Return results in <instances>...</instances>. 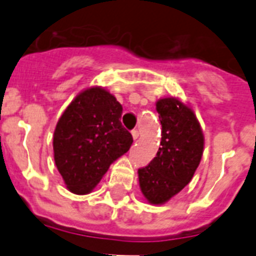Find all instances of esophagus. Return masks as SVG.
I'll return each instance as SVG.
<instances>
[{
	"label": "esophagus",
	"instance_id": "1",
	"mask_svg": "<svg viewBox=\"0 0 256 256\" xmlns=\"http://www.w3.org/2000/svg\"><path fill=\"white\" fill-rule=\"evenodd\" d=\"M131 135H132L134 140H136V139H138V138H139V131H138V130H132V131H131Z\"/></svg>",
	"mask_w": 256,
	"mask_h": 256
}]
</instances>
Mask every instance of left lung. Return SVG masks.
Returning a JSON list of instances; mask_svg holds the SVG:
<instances>
[{"label": "left lung", "instance_id": "8db88e82", "mask_svg": "<svg viewBox=\"0 0 256 256\" xmlns=\"http://www.w3.org/2000/svg\"><path fill=\"white\" fill-rule=\"evenodd\" d=\"M155 104L162 124L160 148L138 174L145 200L159 206L192 180L204 154V136L190 104L176 97H164Z\"/></svg>", "mask_w": 256, "mask_h": 256}]
</instances>
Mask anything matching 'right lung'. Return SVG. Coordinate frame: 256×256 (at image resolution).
<instances>
[{"instance_id": "add662e5", "label": "right lung", "mask_w": 256, "mask_h": 256, "mask_svg": "<svg viewBox=\"0 0 256 256\" xmlns=\"http://www.w3.org/2000/svg\"><path fill=\"white\" fill-rule=\"evenodd\" d=\"M122 106L104 87L76 96L58 120L52 136L56 166L68 190L88 194L110 166L128 152L131 134L121 125Z\"/></svg>"}]
</instances>
